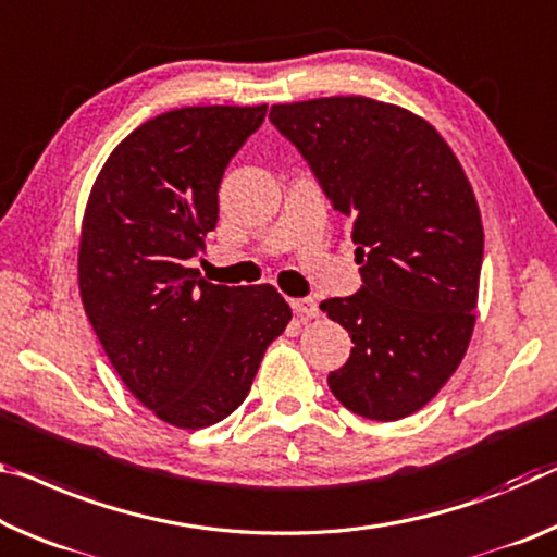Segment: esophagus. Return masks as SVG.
I'll list each match as a JSON object with an SVG mask.
<instances>
[{
  "label": "esophagus",
  "instance_id": "esophagus-1",
  "mask_svg": "<svg viewBox=\"0 0 557 557\" xmlns=\"http://www.w3.org/2000/svg\"><path fill=\"white\" fill-rule=\"evenodd\" d=\"M293 310H295V314L297 317H320V307H317V302L314 299H310V297H302V299H293Z\"/></svg>",
  "mask_w": 557,
  "mask_h": 557
}]
</instances>
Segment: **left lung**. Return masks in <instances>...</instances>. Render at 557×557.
I'll return each instance as SVG.
<instances>
[{"label": "left lung", "instance_id": "obj_1", "mask_svg": "<svg viewBox=\"0 0 557 557\" xmlns=\"http://www.w3.org/2000/svg\"><path fill=\"white\" fill-rule=\"evenodd\" d=\"M270 121L351 227L361 289L320 310L351 337L326 376L349 411L396 421L438 394L469 349L483 262L479 202L438 131L367 96L277 103Z\"/></svg>", "mask_w": 557, "mask_h": 557}]
</instances>
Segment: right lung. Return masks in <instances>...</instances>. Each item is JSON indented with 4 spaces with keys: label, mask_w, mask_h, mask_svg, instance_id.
Returning <instances> with one entry per match:
<instances>
[{
    "label": "right lung",
    "mask_w": 557,
    "mask_h": 557,
    "mask_svg": "<svg viewBox=\"0 0 557 557\" xmlns=\"http://www.w3.org/2000/svg\"><path fill=\"white\" fill-rule=\"evenodd\" d=\"M268 106H188L113 148L86 202L78 289L121 382L178 429L223 421L250 394L293 310L272 285L198 280L218 188Z\"/></svg>",
    "instance_id": "1"
}]
</instances>
